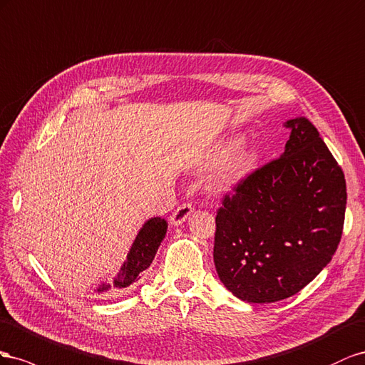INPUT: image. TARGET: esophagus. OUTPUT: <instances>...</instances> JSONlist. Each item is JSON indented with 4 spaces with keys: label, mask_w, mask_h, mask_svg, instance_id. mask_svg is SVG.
<instances>
[{
    "label": "esophagus",
    "mask_w": 365,
    "mask_h": 365,
    "mask_svg": "<svg viewBox=\"0 0 365 365\" xmlns=\"http://www.w3.org/2000/svg\"><path fill=\"white\" fill-rule=\"evenodd\" d=\"M192 206L190 205V203H183V205H180L179 207H177V210L173 212V215L170 217V223L173 225V226H180L186 218H188L191 214H192Z\"/></svg>",
    "instance_id": "34e87169"
}]
</instances>
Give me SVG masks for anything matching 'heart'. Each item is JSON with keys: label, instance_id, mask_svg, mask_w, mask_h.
I'll use <instances>...</instances> for the list:
<instances>
[{"label": "heart", "instance_id": "heart-1", "mask_svg": "<svg viewBox=\"0 0 365 365\" xmlns=\"http://www.w3.org/2000/svg\"><path fill=\"white\" fill-rule=\"evenodd\" d=\"M243 145L245 136L242 134L227 136L218 142L197 165L199 170L215 168L217 166L210 185H207L211 192L225 194L235 190L255 168L258 158L257 153L254 150H242Z\"/></svg>", "mask_w": 365, "mask_h": 365}]
</instances>
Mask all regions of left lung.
Wrapping results in <instances>:
<instances>
[{
  "instance_id": "8db88e82",
  "label": "left lung",
  "mask_w": 365,
  "mask_h": 365,
  "mask_svg": "<svg viewBox=\"0 0 365 365\" xmlns=\"http://www.w3.org/2000/svg\"><path fill=\"white\" fill-rule=\"evenodd\" d=\"M286 125L284 153L226 195L215 217L218 278L247 303L298 294L329 264L344 226V173L307 118Z\"/></svg>"
}]
</instances>
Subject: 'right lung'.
<instances>
[{"instance_id": "1", "label": "right lung", "mask_w": 365, "mask_h": 365, "mask_svg": "<svg viewBox=\"0 0 365 365\" xmlns=\"http://www.w3.org/2000/svg\"><path fill=\"white\" fill-rule=\"evenodd\" d=\"M166 222L162 217H151L142 225L139 232L127 254V259L120 266L119 272L114 277L113 283L101 281L95 289V295L98 297H111L116 295L125 287L131 286L134 281L140 278L143 270H147L153 259L158 254V249L166 235Z\"/></svg>"}]
</instances>
